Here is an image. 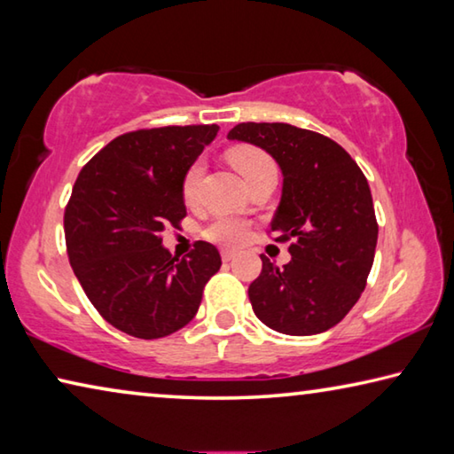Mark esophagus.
Masks as SVG:
<instances>
[{
	"label": "esophagus",
	"mask_w": 454,
	"mask_h": 454,
	"mask_svg": "<svg viewBox=\"0 0 454 454\" xmlns=\"http://www.w3.org/2000/svg\"><path fill=\"white\" fill-rule=\"evenodd\" d=\"M220 254H222V260H224V262H230V260H234V256H236V252L234 250H222L220 252Z\"/></svg>",
	"instance_id": "esophagus-1"
}]
</instances>
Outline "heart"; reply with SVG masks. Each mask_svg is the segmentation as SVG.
<instances>
[{"label": "heart", "instance_id": "b5f03b06", "mask_svg": "<svg viewBox=\"0 0 454 454\" xmlns=\"http://www.w3.org/2000/svg\"><path fill=\"white\" fill-rule=\"evenodd\" d=\"M230 162L242 174L246 182H250L256 174L264 170H272L274 162L266 152L258 148H234L230 152ZM204 166L200 160L192 164L182 178V196L188 204H192L198 196L200 180H202ZM206 240L226 246V248H236L242 246L250 236V222L234 216H218L214 218L208 226L202 230Z\"/></svg>", "mask_w": 454, "mask_h": 454}]
</instances>
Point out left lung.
I'll use <instances>...</instances> for the list:
<instances>
[{
    "label": "left lung",
    "mask_w": 454,
    "mask_h": 454,
    "mask_svg": "<svg viewBox=\"0 0 454 454\" xmlns=\"http://www.w3.org/2000/svg\"><path fill=\"white\" fill-rule=\"evenodd\" d=\"M228 137L260 145L284 174L268 234L290 242L292 260L278 268L260 256L252 310L276 333H325L356 304L374 262L379 224L366 176L342 145L312 129L242 121Z\"/></svg>",
    "instance_id": "obj_1"
}]
</instances>
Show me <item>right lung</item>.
I'll list each match as a JSON object with an SVG mask.
<instances>
[{"label": "right lung", "instance_id": "add662e5", "mask_svg": "<svg viewBox=\"0 0 454 454\" xmlns=\"http://www.w3.org/2000/svg\"><path fill=\"white\" fill-rule=\"evenodd\" d=\"M216 124L121 134L82 168L64 212L67 258L106 322L153 340L188 325L206 282L220 270L216 246L198 240L184 258L162 246L186 218L182 178Z\"/></svg>", "mask_w": 454, "mask_h": 454}]
</instances>
